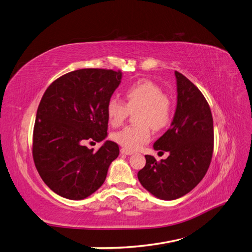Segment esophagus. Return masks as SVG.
I'll return each mask as SVG.
<instances>
[{
  "instance_id": "1",
  "label": "esophagus",
  "mask_w": 252,
  "mask_h": 252,
  "mask_svg": "<svg viewBox=\"0 0 252 252\" xmlns=\"http://www.w3.org/2000/svg\"><path fill=\"white\" fill-rule=\"evenodd\" d=\"M121 154L122 155H126V156H131L133 154V151L128 150L126 148H121Z\"/></svg>"
}]
</instances>
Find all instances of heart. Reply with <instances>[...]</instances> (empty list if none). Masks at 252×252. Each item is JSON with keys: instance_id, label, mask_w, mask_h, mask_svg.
I'll use <instances>...</instances> for the list:
<instances>
[{"instance_id": "b5f03b06", "label": "heart", "mask_w": 252, "mask_h": 252, "mask_svg": "<svg viewBox=\"0 0 252 252\" xmlns=\"http://www.w3.org/2000/svg\"><path fill=\"white\" fill-rule=\"evenodd\" d=\"M126 103L111 97L106 105V114L112 127H120L126 121L129 110L136 111L135 120L139 125L128 126L114 132L112 139L122 147L136 150L151 139L150 127L161 131L170 124L173 116V103L170 96L156 83L141 80L129 85L125 91Z\"/></svg>"}]
</instances>
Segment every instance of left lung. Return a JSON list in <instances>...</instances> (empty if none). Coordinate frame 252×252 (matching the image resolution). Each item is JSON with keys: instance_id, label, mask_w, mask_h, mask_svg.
Masks as SVG:
<instances>
[{"instance_id": "left-lung-1", "label": "left lung", "mask_w": 252, "mask_h": 252, "mask_svg": "<svg viewBox=\"0 0 252 252\" xmlns=\"http://www.w3.org/2000/svg\"><path fill=\"white\" fill-rule=\"evenodd\" d=\"M178 104L170 128L154 145L169 151L158 162L145 156L146 165L138 172L142 186L161 200H175L199 184L213 154V120L208 102L192 82L175 71Z\"/></svg>"}]
</instances>
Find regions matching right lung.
I'll return each instance as SVG.
<instances>
[{
	"instance_id": "obj_1",
	"label": "right lung",
	"mask_w": 252,
	"mask_h": 252,
	"mask_svg": "<svg viewBox=\"0 0 252 252\" xmlns=\"http://www.w3.org/2000/svg\"><path fill=\"white\" fill-rule=\"evenodd\" d=\"M122 72L85 68L53 81L37 107L32 157L40 177L53 192L83 200L100 188L119 145L106 141L96 151L86 143L107 136L106 105L120 85Z\"/></svg>"
}]
</instances>
